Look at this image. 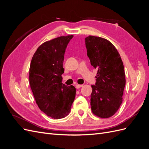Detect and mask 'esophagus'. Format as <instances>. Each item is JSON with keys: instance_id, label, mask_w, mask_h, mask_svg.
<instances>
[{"instance_id": "1", "label": "esophagus", "mask_w": 149, "mask_h": 149, "mask_svg": "<svg viewBox=\"0 0 149 149\" xmlns=\"http://www.w3.org/2000/svg\"><path fill=\"white\" fill-rule=\"evenodd\" d=\"M81 87H83V85H81V84H76V88L77 89H79Z\"/></svg>"}]
</instances>
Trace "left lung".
Listing matches in <instances>:
<instances>
[{
	"mask_svg": "<svg viewBox=\"0 0 149 149\" xmlns=\"http://www.w3.org/2000/svg\"><path fill=\"white\" fill-rule=\"evenodd\" d=\"M85 44L91 64L97 71L96 84L91 86V110L99 118H109L123 102L125 85L123 62L109 40L89 35Z\"/></svg>",
	"mask_w": 149,
	"mask_h": 149,
	"instance_id": "1",
	"label": "left lung"
}]
</instances>
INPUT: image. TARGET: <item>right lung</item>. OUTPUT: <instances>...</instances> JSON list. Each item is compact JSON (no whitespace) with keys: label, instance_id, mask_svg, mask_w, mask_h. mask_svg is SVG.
<instances>
[{"label":"right lung","instance_id":"obj_1","mask_svg":"<svg viewBox=\"0 0 149 149\" xmlns=\"http://www.w3.org/2000/svg\"><path fill=\"white\" fill-rule=\"evenodd\" d=\"M73 35L57 37L44 42L31 61L29 82L40 109L55 119L68 115L76 95L73 86L62 83L63 63L66 47Z\"/></svg>","mask_w":149,"mask_h":149}]
</instances>
